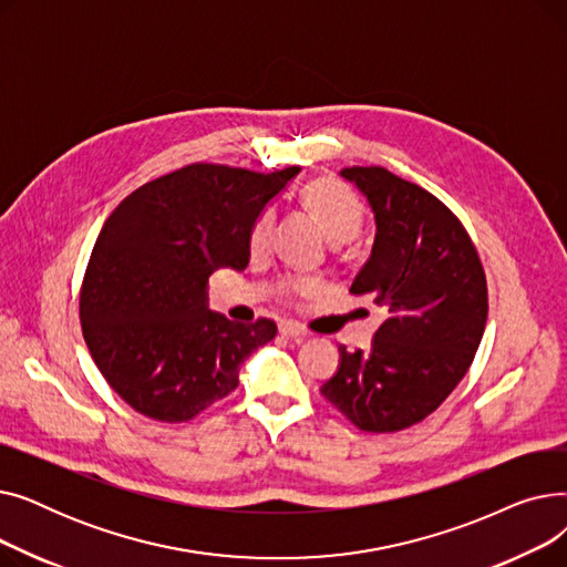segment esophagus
<instances>
[{
  "label": "esophagus",
  "instance_id": "obj_1",
  "mask_svg": "<svg viewBox=\"0 0 567 567\" xmlns=\"http://www.w3.org/2000/svg\"><path fill=\"white\" fill-rule=\"evenodd\" d=\"M280 336H285L289 340H303V338H308V331H303L301 326L285 323V326H280Z\"/></svg>",
  "mask_w": 567,
  "mask_h": 567
}]
</instances>
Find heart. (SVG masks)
<instances>
[{"label": "heart", "mask_w": 567, "mask_h": 567, "mask_svg": "<svg viewBox=\"0 0 567 567\" xmlns=\"http://www.w3.org/2000/svg\"><path fill=\"white\" fill-rule=\"evenodd\" d=\"M303 206L319 220L323 231L329 234L336 244L353 241L363 227V208L340 182L329 176H321L310 182L301 193ZM276 214L274 208H264L257 216L250 229V250L264 252L271 244ZM329 291L323 278L319 276H289L282 282V296L287 301H301V299H317V296Z\"/></svg>", "instance_id": "b5f03b06"}]
</instances>
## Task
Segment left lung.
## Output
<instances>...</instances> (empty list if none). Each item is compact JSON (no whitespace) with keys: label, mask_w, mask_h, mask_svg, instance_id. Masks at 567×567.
<instances>
[{"label":"left lung","mask_w":567,"mask_h":567,"mask_svg":"<svg viewBox=\"0 0 567 567\" xmlns=\"http://www.w3.org/2000/svg\"><path fill=\"white\" fill-rule=\"evenodd\" d=\"M342 176L377 220L351 293L389 317L368 351L340 347L321 395L363 432H400L436 411L471 368L487 321L485 268L460 218L425 188L377 165Z\"/></svg>","instance_id":"8db88e82"}]
</instances>
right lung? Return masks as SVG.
Listing matches in <instances>:
<instances>
[{
  "mask_svg": "<svg viewBox=\"0 0 567 567\" xmlns=\"http://www.w3.org/2000/svg\"><path fill=\"white\" fill-rule=\"evenodd\" d=\"M299 169L193 163L140 186L105 220L80 287V323L96 368L137 413L195 419L276 338L271 319L208 310L206 282L218 268L244 271L252 223Z\"/></svg>",
  "mask_w": 567,
  "mask_h": 567,
  "instance_id": "1",
  "label": "right lung"
}]
</instances>
